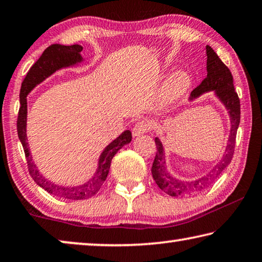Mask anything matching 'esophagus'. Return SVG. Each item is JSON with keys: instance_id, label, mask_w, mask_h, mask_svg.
Returning a JSON list of instances; mask_svg holds the SVG:
<instances>
[{"instance_id": "34e87169", "label": "esophagus", "mask_w": 262, "mask_h": 262, "mask_svg": "<svg viewBox=\"0 0 262 262\" xmlns=\"http://www.w3.org/2000/svg\"><path fill=\"white\" fill-rule=\"evenodd\" d=\"M149 130V127H148V123L144 122V121H141L139 123H136L133 128V136L137 137L142 134H144V133H147Z\"/></svg>"}]
</instances>
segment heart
Here are the masks:
<instances>
[{
    "label": "heart",
    "instance_id": "heart-1",
    "mask_svg": "<svg viewBox=\"0 0 262 262\" xmlns=\"http://www.w3.org/2000/svg\"><path fill=\"white\" fill-rule=\"evenodd\" d=\"M192 84L190 75L184 69H179L172 73L167 77L165 84L161 91L159 100L162 105H171L178 101L181 97L185 96Z\"/></svg>",
    "mask_w": 262,
    "mask_h": 262
}]
</instances>
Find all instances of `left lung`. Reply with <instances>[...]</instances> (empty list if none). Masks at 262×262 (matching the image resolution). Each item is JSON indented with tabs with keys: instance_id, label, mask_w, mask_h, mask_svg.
<instances>
[{
	"instance_id": "left-lung-1",
	"label": "left lung",
	"mask_w": 262,
	"mask_h": 262,
	"mask_svg": "<svg viewBox=\"0 0 262 262\" xmlns=\"http://www.w3.org/2000/svg\"><path fill=\"white\" fill-rule=\"evenodd\" d=\"M207 53V77L203 79L200 85L190 92L189 101L199 98L203 94L214 91V95L219 98L224 107L227 108L230 118V134L227 142V147L220 162L211 168L208 174L202 176L194 180H181L172 176L166 167L165 150L158 137H155V143L157 152L155 156L151 173L158 187L171 196H188V195L200 193L207 189L227 167L233 156L234 144H236V134L241 122V101L237 92L234 91L233 78L231 72L221 61L210 46H206Z\"/></svg>"
}]
</instances>
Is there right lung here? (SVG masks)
I'll list each match as a JSON object with an SVG mask.
<instances>
[{
    "label": "right lung",
    "mask_w": 262,
    "mask_h": 262,
    "mask_svg": "<svg viewBox=\"0 0 262 262\" xmlns=\"http://www.w3.org/2000/svg\"><path fill=\"white\" fill-rule=\"evenodd\" d=\"M83 47L81 45H70L64 46L60 43H53L47 47L39 60L30 68L29 73L26 74L23 83H21L20 94H19V112L18 120H17V133L21 145H23L26 162H28L29 172L32 177L35 184L40 186L41 188L47 190L48 193L60 199H67V200H85L94 196L100 189L101 185L107 178L111 162L114 155L120 150L123 145H126L132 141L130 130H125L119 135L117 139L113 140L100 154L97 170L90 179L84 184L76 186H63L57 185L53 181L45 178V176L40 173L35 165L32 155L30 151L28 136H26V121H28V95L33 89L42 83L57 70L74 67L83 62V56L81 52Z\"/></svg>",
    "instance_id": "1"
}]
</instances>
